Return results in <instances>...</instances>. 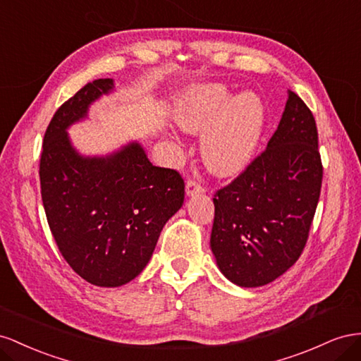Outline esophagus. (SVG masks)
<instances>
[{
	"mask_svg": "<svg viewBox=\"0 0 361 361\" xmlns=\"http://www.w3.org/2000/svg\"><path fill=\"white\" fill-rule=\"evenodd\" d=\"M202 192H205V189H204V186H201L198 181L188 180V183H186V193L189 195V197H193L195 193H202Z\"/></svg>",
	"mask_w": 361,
	"mask_h": 361,
	"instance_id": "obj_1",
	"label": "esophagus"
}]
</instances>
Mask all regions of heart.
I'll return each instance as SVG.
<instances>
[{
    "instance_id": "1",
    "label": "heart",
    "mask_w": 361,
    "mask_h": 361,
    "mask_svg": "<svg viewBox=\"0 0 361 361\" xmlns=\"http://www.w3.org/2000/svg\"><path fill=\"white\" fill-rule=\"evenodd\" d=\"M230 97L231 92L225 85H200L183 97L175 110V121L184 131H204V163L221 177L238 175L248 166L264 123V107L259 97L243 92Z\"/></svg>"
}]
</instances>
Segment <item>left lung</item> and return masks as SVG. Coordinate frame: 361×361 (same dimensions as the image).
Segmentation results:
<instances>
[{"label": "left lung", "mask_w": 361, "mask_h": 361, "mask_svg": "<svg viewBox=\"0 0 361 361\" xmlns=\"http://www.w3.org/2000/svg\"><path fill=\"white\" fill-rule=\"evenodd\" d=\"M313 113L289 90L266 149L214 193L210 246L216 264L240 287L274 281L302 254L322 186Z\"/></svg>", "instance_id": "8db88e82"}]
</instances>
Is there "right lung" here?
Returning a JSON list of instances; mask_svg holds the SVG:
<instances>
[{
    "mask_svg": "<svg viewBox=\"0 0 361 361\" xmlns=\"http://www.w3.org/2000/svg\"><path fill=\"white\" fill-rule=\"evenodd\" d=\"M113 87L111 78L95 80L59 107L45 131L39 166L59 251L74 272L99 287L135 280L184 201L181 175L154 166L139 142L102 157L81 156L72 147L66 130Z\"/></svg>",
    "mask_w": 361,
    "mask_h": 361,
    "instance_id": "obj_1",
    "label": "right lung"
}]
</instances>
